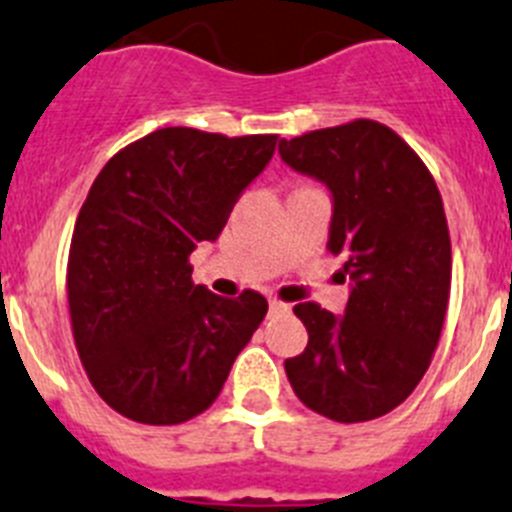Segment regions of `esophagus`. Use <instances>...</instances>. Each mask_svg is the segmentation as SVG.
Returning <instances> with one entry per match:
<instances>
[{
  "label": "esophagus",
  "mask_w": 512,
  "mask_h": 512,
  "mask_svg": "<svg viewBox=\"0 0 512 512\" xmlns=\"http://www.w3.org/2000/svg\"><path fill=\"white\" fill-rule=\"evenodd\" d=\"M269 310H272V313H287V310H290V305L279 303V300H269Z\"/></svg>",
  "instance_id": "34e87169"
}]
</instances>
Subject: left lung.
Listing matches in <instances>:
<instances>
[{
  "mask_svg": "<svg viewBox=\"0 0 512 512\" xmlns=\"http://www.w3.org/2000/svg\"><path fill=\"white\" fill-rule=\"evenodd\" d=\"M279 157L331 194L329 248L344 259V316L295 305L308 329L285 360L308 409L334 422L383 417L417 388L443 331L451 295V238L430 170L378 121L279 139Z\"/></svg>",
  "mask_w": 512,
  "mask_h": 512,
  "instance_id": "1",
  "label": "left lung"
}]
</instances>
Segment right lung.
<instances>
[{
	"instance_id": "right-lung-1",
	"label": "right lung",
	"mask_w": 512,
	"mask_h": 512,
	"mask_svg": "<svg viewBox=\"0 0 512 512\" xmlns=\"http://www.w3.org/2000/svg\"><path fill=\"white\" fill-rule=\"evenodd\" d=\"M274 147V134L168 126L95 178L69 248V316L87 378L124 417L181 425L202 414L264 321V295L227 300L194 285L189 256L220 238Z\"/></svg>"
}]
</instances>
